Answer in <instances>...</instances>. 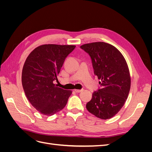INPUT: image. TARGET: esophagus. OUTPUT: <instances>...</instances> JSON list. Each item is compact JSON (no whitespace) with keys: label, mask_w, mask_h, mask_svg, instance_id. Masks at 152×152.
Returning a JSON list of instances; mask_svg holds the SVG:
<instances>
[{"label":"esophagus","mask_w":152,"mask_h":152,"mask_svg":"<svg viewBox=\"0 0 152 152\" xmlns=\"http://www.w3.org/2000/svg\"><path fill=\"white\" fill-rule=\"evenodd\" d=\"M74 91L75 93H80V92L82 91V89H75Z\"/></svg>","instance_id":"1"}]
</instances>
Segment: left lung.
<instances>
[{
    "label": "left lung",
    "mask_w": 152,
    "mask_h": 152,
    "mask_svg": "<svg viewBox=\"0 0 152 152\" xmlns=\"http://www.w3.org/2000/svg\"><path fill=\"white\" fill-rule=\"evenodd\" d=\"M80 48L90 56L101 86L86 108L96 117L109 119L122 108L129 93L131 77L126 59L117 48L105 42L86 44Z\"/></svg>",
    "instance_id": "1"
}]
</instances>
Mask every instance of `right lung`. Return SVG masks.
Instances as JSON below:
<instances>
[{"label":"right lung","instance_id":"add662e5","mask_svg":"<svg viewBox=\"0 0 152 152\" xmlns=\"http://www.w3.org/2000/svg\"><path fill=\"white\" fill-rule=\"evenodd\" d=\"M75 45L45 44L30 53L22 70L21 82L31 105L45 115H53L65 107L72 91L54 84L64 61Z\"/></svg>","mask_w":152,"mask_h":152}]
</instances>
